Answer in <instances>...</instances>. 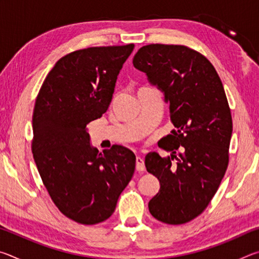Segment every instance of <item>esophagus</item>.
Instances as JSON below:
<instances>
[{"label":"esophagus","mask_w":259,"mask_h":259,"mask_svg":"<svg viewBox=\"0 0 259 259\" xmlns=\"http://www.w3.org/2000/svg\"><path fill=\"white\" fill-rule=\"evenodd\" d=\"M136 169H137L138 171H144V170H145V163H144V160L139 155L136 157Z\"/></svg>","instance_id":"esophagus-1"}]
</instances>
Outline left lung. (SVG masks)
Returning <instances> with one entry per match:
<instances>
[{
	"mask_svg": "<svg viewBox=\"0 0 259 259\" xmlns=\"http://www.w3.org/2000/svg\"><path fill=\"white\" fill-rule=\"evenodd\" d=\"M133 64L163 93L176 128L161 140L171 156L151 152L145 157L147 171L160 182L148 209L162 223L184 224L208 207L229 164L233 125L224 87L211 63L184 46H145Z\"/></svg>",
	"mask_w": 259,
	"mask_h": 259,
	"instance_id": "obj_1",
	"label": "left lung"
}]
</instances>
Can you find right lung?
<instances>
[{"label": "right lung", "instance_id": "right-lung-1", "mask_svg": "<svg viewBox=\"0 0 259 259\" xmlns=\"http://www.w3.org/2000/svg\"><path fill=\"white\" fill-rule=\"evenodd\" d=\"M134 48L95 47L66 55L48 74L35 102V164L57 208L80 224L111 217L135 171L133 151L113 145L99 153L87 128L108 109Z\"/></svg>", "mask_w": 259, "mask_h": 259}]
</instances>
